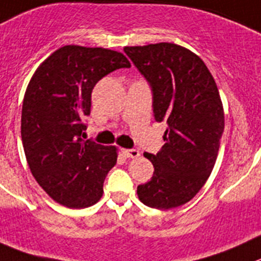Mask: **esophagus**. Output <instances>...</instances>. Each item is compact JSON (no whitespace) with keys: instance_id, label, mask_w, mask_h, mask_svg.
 <instances>
[{"instance_id":"34e87169","label":"esophagus","mask_w":261,"mask_h":261,"mask_svg":"<svg viewBox=\"0 0 261 261\" xmlns=\"http://www.w3.org/2000/svg\"><path fill=\"white\" fill-rule=\"evenodd\" d=\"M121 152H123V155L125 156V158L130 159H137L138 156H140V151L135 150V148H123Z\"/></svg>"}]
</instances>
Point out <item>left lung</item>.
Listing matches in <instances>:
<instances>
[{
  "mask_svg": "<svg viewBox=\"0 0 261 261\" xmlns=\"http://www.w3.org/2000/svg\"><path fill=\"white\" fill-rule=\"evenodd\" d=\"M147 79L156 121L168 129L152 163L151 180L137 187L141 202L172 209L188 202L206 183L217 161L224 130V110L217 83L197 55L174 43L124 47Z\"/></svg>",
  "mask_w": 261,
  "mask_h": 261,
  "instance_id": "1",
  "label": "left lung"
}]
</instances>
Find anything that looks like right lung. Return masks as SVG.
Here are the masks:
<instances>
[{"mask_svg":"<svg viewBox=\"0 0 261 261\" xmlns=\"http://www.w3.org/2000/svg\"><path fill=\"white\" fill-rule=\"evenodd\" d=\"M130 68L121 52L69 44L37 68L21 110V141L37 183L56 202L70 209L95 205L103 180L116 164L118 148L82 140L91 93L101 78Z\"/></svg>","mask_w":261,"mask_h":261,"instance_id":"1","label":"right lung"}]
</instances>
